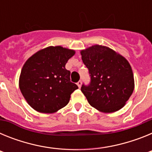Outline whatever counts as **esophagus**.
Instances as JSON below:
<instances>
[{
  "label": "esophagus",
  "mask_w": 152,
  "mask_h": 152,
  "mask_svg": "<svg viewBox=\"0 0 152 152\" xmlns=\"http://www.w3.org/2000/svg\"><path fill=\"white\" fill-rule=\"evenodd\" d=\"M81 84H82V82H81V80H79L78 82L77 83V85L78 86L79 88H80V87H81Z\"/></svg>",
  "instance_id": "1"
}]
</instances>
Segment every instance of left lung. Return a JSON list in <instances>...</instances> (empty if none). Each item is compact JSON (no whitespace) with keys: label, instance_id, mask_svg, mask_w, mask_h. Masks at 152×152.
<instances>
[{"label":"left lung","instance_id":"8db88e82","mask_svg":"<svg viewBox=\"0 0 152 152\" xmlns=\"http://www.w3.org/2000/svg\"><path fill=\"white\" fill-rule=\"evenodd\" d=\"M80 54L91 76L89 85L82 84L80 90L90 105L103 113L123 108L135 88L129 61L104 45H92Z\"/></svg>","mask_w":152,"mask_h":152}]
</instances>
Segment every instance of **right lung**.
Returning a JSON list of instances; mask_svg holds the SVG:
<instances>
[{"label":"right lung","mask_w":152,"mask_h":152,"mask_svg":"<svg viewBox=\"0 0 152 152\" xmlns=\"http://www.w3.org/2000/svg\"><path fill=\"white\" fill-rule=\"evenodd\" d=\"M75 51L49 46L31 56L21 70L19 87L28 104L42 113H53L67 105L78 88L65 68Z\"/></svg>","instance_id":"1"}]
</instances>
